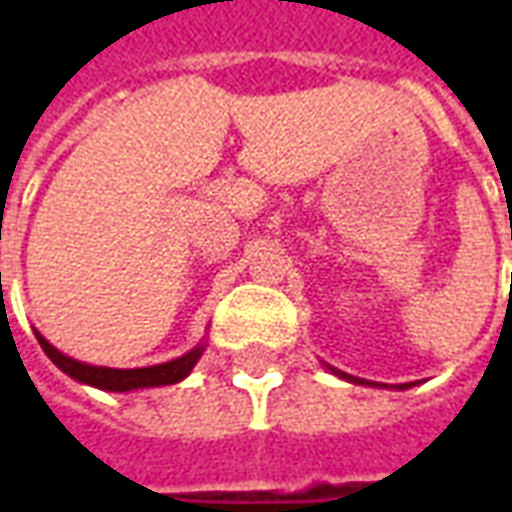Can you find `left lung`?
<instances>
[{
    "mask_svg": "<svg viewBox=\"0 0 512 512\" xmlns=\"http://www.w3.org/2000/svg\"><path fill=\"white\" fill-rule=\"evenodd\" d=\"M326 367H329V365H326ZM329 370H332L334 376H340V378H345V381H351V384H365V386H370V381H365V378L348 376V373H343V370H337V367H329ZM373 386H386V384H373ZM408 386H414V384H400V386H397V389H408Z\"/></svg>",
    "mask_w": 512,
    "mask_h": 512,
    "instance_id": "8db88e82",
    "label": "left lung"
}]
</instances>
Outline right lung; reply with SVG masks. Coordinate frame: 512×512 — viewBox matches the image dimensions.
I'll list each match as a JSON object with an SVG mask.
<instances>
[{"mask_svg":"<svg viewBox=\"0 0 512 512\" xmlns=\"http://www.w3.org/2000/svg\"><path fill=\"white\" fill-rule=\"evenodd\" d=\"M40 348L46 351L54 365L60 367L62 373H68L71 378H76L79 384L95 386V389H106V392H131V389H147V386H167L178 384L183 378L189 376L191 367L197 365V359L205 351V345H197L191 348L189 354L178 356L172 362H164V365L153 367H134V370H117V367H95L87 365V362H79V359H71L62 351H57L54 345L43 337L40 332H35Z\"/></svg>","mask_w":512,"mask_h":512,"instance_id":"obj_1","label":"right lung"}]
</instances>
